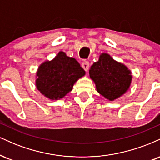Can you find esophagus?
<instances>
[{
	"mask_svg": "<svg viewBox=\"0 0 160 160\" xmlns=\"http://www.w3.org/2000/svg\"><path fill=\"white\" fill-rule=\"evenodd\" d=\"M81 65H82V68L85 70L86 71H87L88 70H89V62H88V61H86V60H85V61H83V62H82Z\"/></svg>",
	"mask_w": 160,
	"mask_h": 160,
	"instance_id": "obj_1",
	"label": "esophagus"
}]
</instances>
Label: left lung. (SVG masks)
I'll return each mask as SVG.
<instances>
[{
  "instance_id": "left-lung-1",
  "label": "left lung",
  "mask_w": 160,
  "mask_h": 160,
  "mask_svg": "<svg viewBox=\"0 0 160 160\" xmlns=\"http://www.w3.org/2000/svg\"><path fill=\"white\" fill-rule=\"evenodd\" d=\"M89 76L95 82L98 93L110 101L123 95L132 81L131 71L107 53H102L98 62L89 69Z\"/></svg>"
}]
</instances>
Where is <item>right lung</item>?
<instances>
[{
	"mask_svg": "<svg viewBox=\"0 0 160 160\" xmlns=\"http://www.w3.org/2000/svg\"><path fill=\"white\" fill-rule=\"evenodd\" d=\"M86 72L76 59L59 52L52 61L41 64L37 72V89L51 100L62 98Z\"/></svg>",
	"mask_w": 160,
	"mask_h": 160,
	"instance_id": "right-lung-1",
	"label": "right lung"
}]
</instances>
